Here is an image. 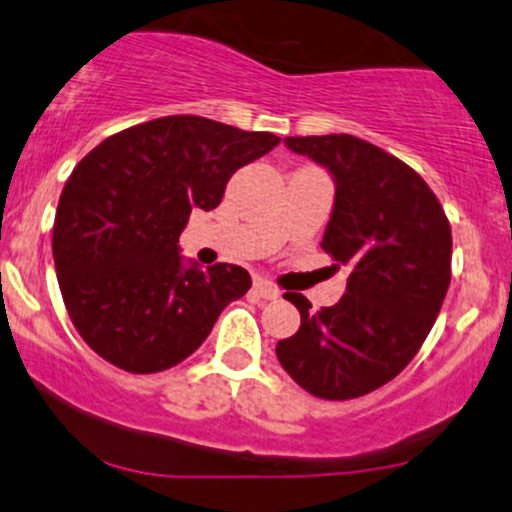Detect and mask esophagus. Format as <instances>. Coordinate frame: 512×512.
<instances>
[{"label": "esophagus", "mask_w": 512, "mask_h": 512, "mask_svg": "<svg viewBox=\"0 0 512 512\" xmlns=\"http://www.w3.org/2000/svg\"><path fill=\"white\" fill-rule=\"evenodd\" d=\"M252 292H255L260 299H277L279 297V289L274 287L272 282H267V279H255V284H252Z\"/></svg>", "instance_id": "34e87169"}]
</instances>
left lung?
I'll list each match as a JSON object with an SVG mask.
<instances>
[{
  "instance_id": "left-lung-1",
  "label": "left lung",
  "mask_w": 512,
  "mask_h": 512,
  "mask_svg": "<svg viewBox=\"0 0 512 512\" xmlns=\"http://www.w3.org/2000/svg\"><path fill=\"white\" fill-rule=\"evenodd\" d=\"M287 149L309 157L336 184L321 247L348 267L346 294L301 314L277 358L297 385L324 400L368 395L417 355L432 331L451 282V228L422 176L375 144L351 134L287 137Z\"/></svg>"
}]
</instances>
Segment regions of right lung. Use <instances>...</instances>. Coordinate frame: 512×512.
<instances>
[{
    "instance_id": "1",
    "label": "right lung",
    "mask_w": 512,
    "mask_h": 512,
    "mask_svg": "<svg viewBox=\"0 0 512 512\" xmlns=\"http://www.w3.org/2000/svg\"><path fill=\"white\" fill-rule=\"evenodd\" d=\"M277 144L270 132L171 115L112 134L75 166L53 262L73 326L100 358L127 373L174 368L252 287L238 265L184 260L179 235L191 211H213L230 176Z\"/></svg>"
}]
</instances>
